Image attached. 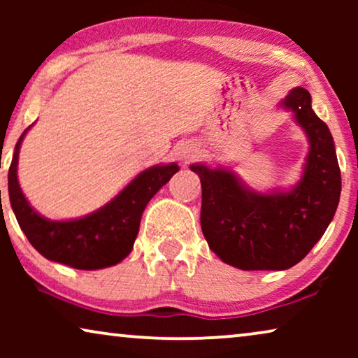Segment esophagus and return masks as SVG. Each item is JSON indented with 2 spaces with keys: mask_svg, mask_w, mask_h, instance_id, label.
Listing matches in <instances>:
<instances>
[{
  "mask_svg": "<svg viewBox=\"0 0 358 358\" xmlns=\"http://www.w3.org/2000/svg\"><path fill=\"white\" fill-rule=\"evenodd\" d=\"M192 158H195V151L194 150H185V151H182V155H180V159H182V161H189Z\"/></svg>",
  "mask_w": 358,
  "mask_h": 358,
  "instance_id": "34e87169",
  "label": "esophagus"
}]
</instances>
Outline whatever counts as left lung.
<instances>
[{"label": "left lung", "mask_w": 358, "mask_h": 358, "mask_svg": "<svg viewBox=\"0 0 358 358\" xmlns=\"http://www.w3.org/2000/svg\"><path fill=\"white\" fill-rule=\"evenodd\" d=\"M295 112L308 138L301 182L292 192L261 195L233 173L192 164L202 182L200 224L223 262L243 271H285L301 261L324 234L341 195V169L327 125L311 109V96L295 87L282 102Z\"/></svg>", "instance_id": "left-lung-1"}]
</instances>
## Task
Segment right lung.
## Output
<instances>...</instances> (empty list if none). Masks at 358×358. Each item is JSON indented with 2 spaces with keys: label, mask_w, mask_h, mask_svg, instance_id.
<instances>
[{
  "label": "right lung",
  "mask_w": 358,
  "mask_h": 358,
  "mask_svg": "<svg viewBox=\"0 0 358 358\" xmlns=\"http://www.w3.org/2000/svg\"><path fill=\"white\" fill-rule=\"evenodd\" d=\"M29 129L17 140L8 173L11 207L29 243L48 261L81 271L119 264L134 248L146 203L178 173V164L155 166L143 171L112 202L90 217L50 222L29 205L17 182L19 146Z\"/></svg>",
  "instance_id": "right-lung-1"
}]
</instances>
